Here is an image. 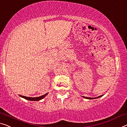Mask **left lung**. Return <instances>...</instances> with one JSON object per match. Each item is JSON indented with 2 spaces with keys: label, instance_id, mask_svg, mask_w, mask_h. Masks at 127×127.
I'll use <instances>...</instances> for the list:
<instances>
[{
  "label": "left lung",
  "instance_id": "left-lung-1",
  "mask_svg": "<svg viewBox=\"0 0 127 127\" xmlns=\"http://www.w3.org/2000/svg\"><path fill=\"white\" fill-rule=\"evenodd\" d=\"M103 95H101V96H98V97H85V96H83L84 98H86V99H96V98H99L100 97H101V96Z\"/></svg>",
  "mask_w": 127,
  "mask_h": 127
}]
</instances>
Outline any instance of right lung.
I'll use <instances>...</instances> for the list:
<instances>
[{
    "label": "right lung",
    "mask_w": 127,
    "mask_h": 127,
    "mask_svg": "<svg viewBox=\"0 0 127 127\" xmlns=\"http://www.w3.org/2000/svg\"><path fill=\"white\" fill-rule=\"evenodd\" d=\"M47 94H48V93L45 94V95H43L41 96H39V97H26V96H22V95H20V96H21L22 97L24 98L25 99H27V100H31V101H39V100L43 99V98H44Z\"/></svg>",
    "instance_id": "1"
}]
</instances>
